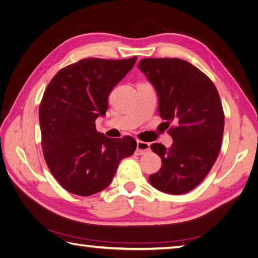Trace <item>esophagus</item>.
I'll use <instances>...</instances> for the list:
<instances>
[{
    "label": "esophagus",
    "instance_id": "esophagus-1",
    "mask_svg": "<svg viewBox=\"0 0 258 258\" xmlns=\"http://www.w3.org/2000/svg\"><path fill=\"white\" fill-rule=\"evenodd\" d=\"M150 143H146L143 141H140V140H137V154L138 155H144L146 153L150 152Z\"/></svg>",
    "mask_w": 258,
    "mask_h": 258
}]
</instances>
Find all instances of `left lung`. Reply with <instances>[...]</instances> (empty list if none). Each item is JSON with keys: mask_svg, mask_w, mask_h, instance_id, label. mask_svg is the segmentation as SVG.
Listing matches in <instances>:
<instances>
[{"mask_svg": "<svg viewBox=\"0 0 258 258\" xmlns=\"http://www.w3.org/2000/svg\"><path fill=\"white\" fill-rule=\"evenodd\" d=\"M138 68L157 91L161 118L174 122L168 130L172 145H151L162 165L148 178L163 192H188L204 181L222 146L224 111L217 89L204 72L182 59L146 58Z\"/></svg>", "mask_w": 258, "mask_h": 258, "instance_id": "1", "label": "left lung"}]
</instances>
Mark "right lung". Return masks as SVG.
I'll list each match as a JSON object with an SVG mask.
<instances>
[{
  "mask_svg": "<svg viewBox=\"0 0 258 258\" xmlns=\"http://www.w3.org/2000/svg\"><path fill=\"white\" fill-rule=\"evenodd\" d=\"M136 61L83 59L61 69L46 87L38 110L43 154L66 190L79 196L103 190L120 160L135 153L134 138H107L97 131L96 119L106 113L108 95Z\"/></svg>",
  "mask_w": 258,
  "mask_h": 258,
  "instance_id": "add662e5",
  "label": "right lung"
}]
</instances>
